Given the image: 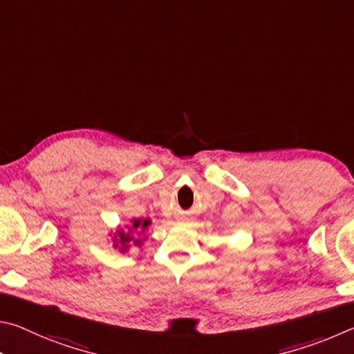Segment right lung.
<instances>
[{
    "label": "right lung",
    "instance_id": "add662e5",
    "mask_svg": "<svg viewBox=\"0 0 354 354\" xmlns=\"http://www.w3.org/2000/svg\"><path fill=\"white\" fill-rule=\"evenodd\" d=\"M149 224H151V222H149V221L135 219V221H133V228H141V230H146V227H147ZM120 239H121L122 244H126V243H129V241H130L129 234L126 236V234H124V233H120ZM136 244H138V243H136Z\"/></svg>",
    "mask_w": 354,
    "mask_h": 354
}]
</instances>
